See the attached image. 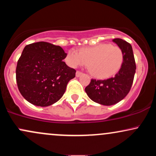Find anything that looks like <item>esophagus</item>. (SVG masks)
Instances as JSON below:
<instances>
[{
	"label": "esophagus",
	"mask_w": 156,
	"mask_h": 156,
	"mask_svg": "<svg viewBox=\"0 0 156 156\" xmlns=\"http://www.w3.org/2000/svg\"><path fill=\"white\" fill-rule=\"evenodd\" d=\"M81 75H82V73L80 72V71H78V70L76 71V77H79L80 76H81Z\"/></svg>",
	"instance_id": "obj_1"
}]
</instances>
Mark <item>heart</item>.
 I'll list each match as a JSON object with an SVG mask.
<instances>
[{
    "label": "heart",
    "mask_w": 156,
    "mask_h": 156,
    "mask_svg": "<svg viewBox=\"0 0 156 156\" xmlns=\"http://www.w3.org/2000/svg\"><path fill=\"white\" fill-rule=\"evenodd\" d=\"M66 62L73 67L88 63L92 76L104 79L119 72L124 62V54L119 46L102 43L81 48L79 53L71 50L68 52Z\"/></svg>",
    "instance_id": "b5f03b06"
}]
</instances>
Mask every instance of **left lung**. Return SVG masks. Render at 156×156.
Returning a JSON list of instances; mask_svg holds the SVG:
<instances>
[{
  "mask_svg": "<svg viewBox=\"0 0 156 156\" xmlns=\"http://www.w3.org/2000/svg\"><path fill=\"white\" fill-rule=\"evenodd\" d=\"M113 42L121 48L124 62L115 76L106 80L92 79L85 88L92 101L104 105H112L119 102L130 92L136 73V62L131 45L122 39H114Z\"/></svg>",
  "mask_w": 156,
  "mask_h": 156,
  "instance_id": "obj_1",
  "label": "left lung"
}]
</instances>
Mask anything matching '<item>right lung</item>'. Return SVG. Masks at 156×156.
I'll list each match as a JSON object with an SVG mask.
<instances>
[{"instance_id":"right-lung-1","label":"right lung","mask_w":156,"mask_h":156,"mask_svg":"<svg viewBox=\"0 0 156 156\" xmlns=\"http://www.w3.org/2000/svg\"><path fill=\"white\" fill-rule=\"evenodd\" d=\"M67 53L47 42L27 44L17 61L16 80L23 98L37 106L51 105L63 96L76 69L62 62Z\"/></svg>"}]
</instances>
